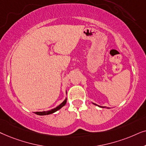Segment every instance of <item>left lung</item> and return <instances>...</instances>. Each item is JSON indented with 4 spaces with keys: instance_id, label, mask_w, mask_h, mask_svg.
<instances>
[{
    "instance_id": "obj_1",
    "label": "left lung",
    "mask_w": 146,
    "mask_h": 146,
    "mask_svg": "<svg viewBox=\"0 0 146 146\" xmlns=\"http://www.w3.org/2000/svg\"><path fill=\"white\" fill-rule=\"evenodd\" d=\"M93 104L96 105V106H98V107H100V108H106V107H103V106H98V105H97V104H93Z\"/></svg>"
}]
</instances>
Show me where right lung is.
<instances>
[{
    "label": "right lung",
    "instance_id": "1",
    "mask_svg": "<svg viewBox=\"0 0 146 146\" xmlns=\"http://www.w3.org/2000/svg\"><path fill=\"white\" fill-rule=\"evenodd\" d=\"M66 94H67V91H66ZM66 103H67V98H66L65 100H64L63 102L59 105V106H58L57 108L52 109V110H48V111H44L35 112V113L36 114V115H49V114H52V113H53L59 110L61 108H63V107L66 104Z\"/></svg>",
    "mask_w": 146,
    "mask_h": 146
}]
</instances>
